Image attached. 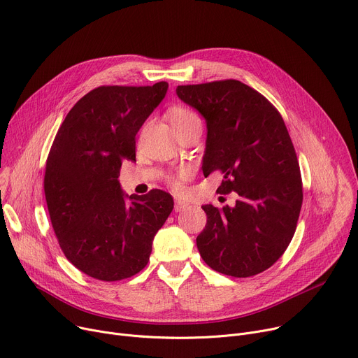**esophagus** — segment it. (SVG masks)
Listing matches in <instances>:
<instances>
[{"instance_id":"34e87169","label":"esophagus","mask_w":358,"mask_h":358,"mask_svg":"<svg viewBox=\"0 0 358 358\" xmlns=\"http://www.w3.org/2000/svg\"><path fill=\"white\" fill-rule=\"evenodd\" d=\"M187 206H189L187 202H185V201H182V199H176V201H175V212H180V210L186 209Z\"/></svg>"}]
</instances>
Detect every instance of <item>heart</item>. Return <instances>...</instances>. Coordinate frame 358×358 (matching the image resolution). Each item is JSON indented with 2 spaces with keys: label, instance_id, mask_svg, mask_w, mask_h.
<instances>
[{
  "label": "heart",
  "instance_id": "b5f03b06",
  "mask_svg": "<svg viewBox=\"0 0 358 358\" xmlns=\"http://www.w3.org/2000/svg\"><path fill=\"white\" fill-rule=\"evenodd\" d=\"M168 119H169V122L172 123V126L175 127L176 131H179L182 129H186L189 126L201 123V119L198 117V115H195L194 112H192V110H189L186 107H173V108H171L168 112ZM172 183H173L175 187L179 186L178 180H173Z\"/></svg>",
  "mask_w": 358,
  "mask_h": 358
}]
</instances>
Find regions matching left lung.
I'll return each instance as SVG.
<instances>
[{"label": "left lung", "instance_id": "obj_1", "mask_svg": "<svg viewBox=\"0 0 358 358\" xmlns=\"http://www.w3.org/2000/svg\"><path fill=\"white\" fill-rule=\"evenodd\" d=\"M176 94L205 119V178L221 171L219 194L238 195L235 206H202L208 221L196 238L199 254L224 275L252 277L285 252L302 205L287 126L262 94L238 80L178 86Z\"/></svg>", "mask_w": 358, "mask_h": 358}]
</instances>
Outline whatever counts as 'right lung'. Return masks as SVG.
<instances>
[{
	"instance_id": "1",
	"label": "right lung",
	"mask_w": 358,
	"mask_h": 358,
	"mask_svg": "<svg viewBox=\"0 0 358 358\" xmlns=\"http://www.w3.org/2000/svg\"><path fill=\"white\" fill-rule=\"evenodd\" d=\"M169 85L101 86L81 97L51 146L44 194L51 225L66 258L100 281L141 272L153 238L173 209L160 189L126 195L123 159L136 160V134L166 96Z\"/></svg>"
}]
</instances>
